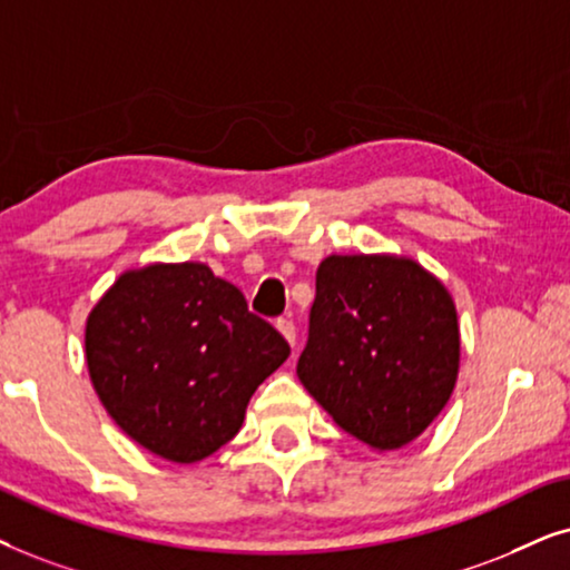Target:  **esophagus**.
Wrapping results in <instances>:
<instances>
[{
  "label": "esophagus",
  "instance_id": "1",
  "mask_svg": "<svg viewBox=\"0 0 570 570\" xmlns=\"http://www.w3.org/2000/svg\"><path fill=\"white\" fill-rule=\"evenodd\" d=\"M276 328H278L281 336L289 341V346L294 348V344H297V328H294V323L289 321V317H281V321L276 323Z\"/></svg>",
  "mask_w": 570,
  "mask_h": 570
}]
</instances>
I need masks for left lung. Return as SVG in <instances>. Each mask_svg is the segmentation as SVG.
<instances>
[{
  "instance_id": "1",
  "label": "left lung",
  "mask_w": 570,
  "mask_h": 570,
  "mask_svg": "<svg viewBox=\"0 0 570 570\" xmlns=\"http://www.w3.org/2000/svg\"><path fill=\"white\" fill-rule=\"evenodd\" d=\"M449 289L404 255H328L317 265L297 375L348 435L373 451L412 443L459 377Z\"/></svg>"
}]
</instances>
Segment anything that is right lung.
<instances>
[{
    "label": "right lung",
    "instance_id": "obj_1",
    "mask_svg": "<svg viewBox=\"0 0 570 570\" xmlns=\"http://www.w3.org/2000/svg\"><path fill=\"white\" fill-rule=\"evenodd\" d=\"M286 356L284 336L206 263L125 271L86 323L88 373L104 409L174 464L229 443L257 385Z\"/></svg>",
    "mask_w": 570,
    "mask_h": 570
}]
</instances>
